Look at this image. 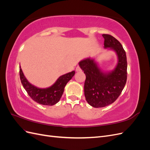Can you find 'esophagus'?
Listing matches in <instances>:
<instances>
[{
	"instance_id": "34e87169",
	"label": "esophagus",
	"mask_w": 150,
	"mask_h": 150,
	"mask_svg": "<svg viewBox=\"0 0 150 150\" xmlns=\"http://www.w3.org/2000/svg\"><path fill=\"white\" fill-rule=\"evenodd\" d=\"M81 71H82V70H81V69L79 67V66L76 67V72H81Z\"/></svg>"
}]
</instances>
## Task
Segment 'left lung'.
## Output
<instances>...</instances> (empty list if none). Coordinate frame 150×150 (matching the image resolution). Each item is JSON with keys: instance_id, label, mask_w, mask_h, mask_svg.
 I'll return each instance as SVG.
<instances>
[{"instance_id": "obj_1", "label": "left lung", "mask_w": 150, "mask_h": 150, "mask_svg": "<svg viewBox=\"0 0 150 150\" xmlns=\"http://www.w3.org/2000/svg\"><path fill=\"white\" fill-rule=\"evenodd\" d=\"M104 48H110L117 56L115 68L104 72L94 59H84L79 65L86 74L84 96L86 101L94 108H103L114 103L121 94L127 79L126 52L121 43L109 34H103Z\"/></svg>"}]
</instances>
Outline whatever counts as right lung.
I'll list each match as a JSON object with an SVG mask.
<instances>
[{
  "mask_svg": "<svg viewBox=\"0 0 150 150\" xmlns=\"http://www.w3.org/2000/svg\"><path fill=\"white\" fill-rule=\"evenodd\" d=\"M19 74L22 86L34 101L42 105L52 106L60 100L66 84L74 76L75 71L61 76L55 83L47 88H39L30 84L25 78L21 66Z\"/></svg>",
  "mask_w": 150,
  "mask_h": 150,
  "instance_id": "add662e5",
  "label": "right lung"
}]
</instances>
